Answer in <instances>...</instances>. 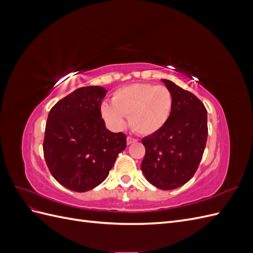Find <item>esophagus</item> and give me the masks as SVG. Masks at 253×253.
<instances>
[{"label": "esophagus", "mask_w": 253, "mask_h": 253, "mask_svg": "<svg viewBox=\"0 0 253 253\" xmlns=\"http://www.w3.org/2000/svg\"><path fill=\"white\" fill-rule=\"evenodd\" d=\"M136 141H137V139L133 138V137H127V138H126V143L127 144H132V143H134Z\"/></svg>", "instance_id": "obj_1"}]
</instances>
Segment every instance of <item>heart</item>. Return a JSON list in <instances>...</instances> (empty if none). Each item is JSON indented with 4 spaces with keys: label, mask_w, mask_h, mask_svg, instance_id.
I'll return each mask as SVG.
<instances>
[{
    "label": "heart",
    "mask_w": 253,
    "mask_h": 253,
    "mask_svg": "<svg viewBox=\"0 0 253 253\" xmlns=\"http://www.w3.org/2000/svg\"><path fill=\"white\" fill-rule=\"evenodd\" d=\"M174 106L172 91L165 85L134 83L116 89L112 103L103 102L100 114L113 129H121L128 116L129 126L143 136L159 132L169 121Z\"/></svg>",
    "instance_id": "b5f03b06"
}]
</instances>
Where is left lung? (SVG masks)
<instances>
[{"label":"left lung","mask_w":253,"mask_h":253,"mask_svg":"<svg viewBox=\"0 0 253 253\" xmlns=\"http://www.w3.org/2000/svg\"><path fill=\"white\" fill-rule=\"evenodd\" d=\"M162 80L172 91L173 112L159 132L142 138L141 171L153 186L173 190L192 178L200 166L208 137L207 110L192 93Z\"/></svg>","instance_id":"8db88e82"}]
</instances>
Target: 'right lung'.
<instances>
[{
    "label": "right lung",
    "instance_id": "1",
    "mask_svg": "<svg viewBox=\"0 0 253 253\" xmlns=\"http://www.w3.org/2000/svg\"><path fill=\"white\" fill-rule=\"evenodd\" d=\"M106 93L101 86L80 87L61 99L48 114L45 162L53 178L75 192L100 185L126 147V136L109 131L101 117Z\"/></svg>",
    "mask_w": 253,
    "mask_h": 253
}]
</instances>
